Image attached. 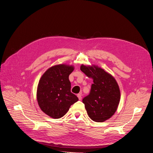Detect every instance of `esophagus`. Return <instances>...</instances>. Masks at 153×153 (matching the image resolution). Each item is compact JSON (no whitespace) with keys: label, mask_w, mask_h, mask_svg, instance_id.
Returning <instances> with one entry per match:
<instances>
[{"label":"esophagus","mask_w":153,"mask_h":153,"mask_svg":"<svg viewBox=\"0 0 153 153\" xmlns=\"http://www.w3.org/2000/svg\"><path fill=\"white\" fill-rule=\"evenodd\" d=\"M77 97H78V98H79V100H81V99H82V95H81L80 94H77Z\"/></svg>","instance_id":"obj_1"}]
</instances>
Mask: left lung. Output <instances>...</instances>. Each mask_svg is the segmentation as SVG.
<instances>
[{
	"label": "left lung",
	"mask_w": 153,
	"mask_h": 153,
	"mask_svg": "<svg viewBox=\"0 0 153 153\" xmlns=\"http://www.w3.org/2000/svg\"><path fill=\"white\" fill-rule=\"evenodd\" d=\"M80 70L93 80L90 94L82 100L87 113L93 121L103 122L117 110L120 98L118 84L111 74L97 67L82 65Z\"/></svg>",
	"instance_id": "left-lung-1"
}]
</instances>
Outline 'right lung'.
I'll return each mask as SVG.
<instances>
[{
  "instance_id": "right-lung-1",
  "label": "right lung",
  "mask_w": 153,
  "mask_h": 153,
  "mask_svg": "<svg viewBox=\"0 0 153 153\" xmlns=\"http://www.w3.org/2000/svg\"><path fill=\"white\" fill-rule=\"evenodd\" d=\"M73 66L57 65L50 68L40 78L37 99L43 112L54 119L63 117L78 97L71 92L69 76Z\"/></svg>"
}]
</instances>
